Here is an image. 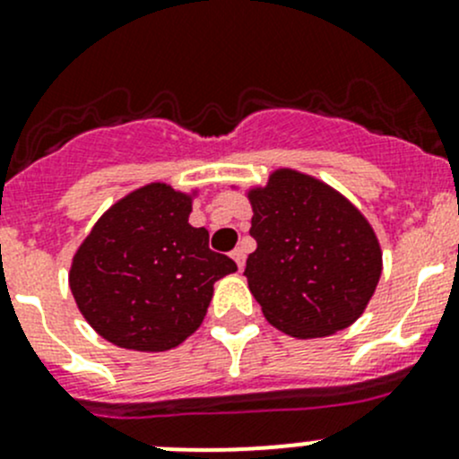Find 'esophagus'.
Here are the masks:
<instances>
[{
	"mask_svg": "<svg viewBox=\"0 0 459 459\" xmlns=\"http://www.w3.org/2000/svg\"><path fill=\"white\" fill-rule=\"evenodd\" d=\"M230 255H233L235 264H238V268H239V271H242L244 264H247V251H244L242 247H238V248H235L233 253H230Z\"/></svg>",
	"mask_w": 459,
	"mask_h": 459,
	"instance_id": "obj_1",
	"label": "esophagus"
}]
</instances>
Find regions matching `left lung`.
<instances>
[{"label": "left lung", "mask_w": 459, "mask_h": 459, "mask_svg": "<svg viewBox=\"0 0 459 459\" xmlns=\"http://www.w3.org/2000/svg\"><path fill=\"white\" fill-rule=\"evenodd\" d=\"M257 248L244 275L268 324L298 340L351 326L371 302L382 248L342 193L293 169L248 191Z\"/></svg>", "instance_id": "left-lung-1"}]
</instances>
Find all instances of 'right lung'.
Here are the masks:
<instances>
[{
    "instance_id": "add662e5",
    "label": "right lung",
    "mask_w": 459,
    "mask_h": 459,
    "mask_svg": "<svg viewBox=\"0 0 459 459\" xmlns=\"http://www.w3.org/2000/svg\"><path fill=\"white\" fill-rule=\"evenodd\" d=\"M152 182L115 202L73 255L68 284L77 308L119 349L157 353L200 328L212 284L238 271L188 224L193 197Z\"/></svg>"
}]
</instances>
